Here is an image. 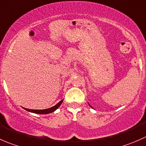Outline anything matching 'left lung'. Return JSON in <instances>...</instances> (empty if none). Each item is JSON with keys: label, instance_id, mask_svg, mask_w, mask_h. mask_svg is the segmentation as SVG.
<instances>
[{"label": "left lung", "instance_id": "left-lung-1", "mask_svg": "<svg viewBox=\"0 0 146 146\" xmlns=\"http://www.w3.org/2000/svg\"><path fill=\"white\" fill-rule=\"evenodd\" d=\"M89 106H90V105H89ZM91 106V107H92V106Z\"/></svg>", "mask_w": 146, "mask_h": 146}]
</instances>
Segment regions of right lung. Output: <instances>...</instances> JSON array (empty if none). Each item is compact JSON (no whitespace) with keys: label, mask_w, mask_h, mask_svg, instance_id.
<instances>
[{"label":"right lung","mask_w":146,"mask_h":146,"mask_svg":"<svg viewBox=\"0 0 146 146\" xmlns=\"http://www.w3.org/2000/svg\"><path fill=\"white\" fill-rule=\"evenodd\" d=\"M62 102H63V99L60 101L58 104H57L55 106H52V107L51 108H49V109H43V110H33V109H25V108H23V109H25V110L27 111L32 112V113H38V114H47V113L54 112L56 109H58V108L60 107V105L62 104Z\"/></svg>","instance_id":"right-lung-1"}]
</instances>
